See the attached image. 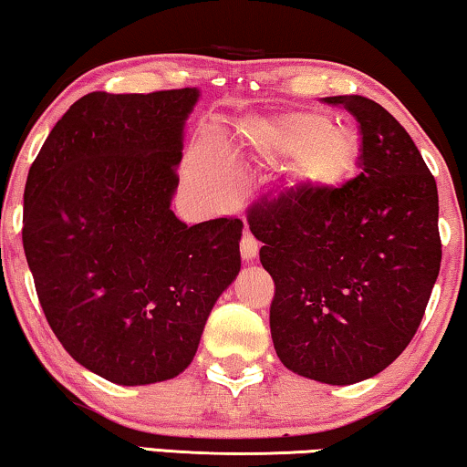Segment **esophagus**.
Returning <instances> with one entry per match:
<instances>
[{
  "label": "esophagus",
  "mask_w": 467,
  "mask_h": 467,
  "mask_svg": "<svg viewBox=\"0 0 467 467\" xmlns=\"http://www.w3.org/2000/svg\"><path fill=\"white\" fill-rule=\"evenodd\" d=\"M258 254V241L252 237L250 230H245L244 239H241V258H244L245 263H252L254 258H256Z\"/></svg>",
  "instance_id": "obj_1"
}]
</instances>
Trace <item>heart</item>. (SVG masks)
I'll return each mask as SVG.
<instances>
[{
  "instance_id": "b5f03b06",
  "label": "heart",
  "mask_w": 467,
  "mask_h": 467,
  "mask_svg": "<svg viewBox=\"0 0 467 467\" xmlns=\"http://www.w3.org/2000/svg\"><path fill=\"white\" fill-rule=\"evenodd\" d=\"M247 141L263 157H293L295 179L317 190L340 185L359 161L358 135L332 125V118L321 111H286L256 122L247 131ZM187 176L198 192L215 202H226L241 190L239 165L220 140L193 152Z\"/></svg>"
}]
</instances>
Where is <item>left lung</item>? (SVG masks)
<instances>
[{
  "label": "left lung",
  "mask_w": 467,
  "mask_h": 467,
  "mask_svg": "<svg viewBox=\"0 0 467 467\" xmlns=\"http://www.w3.org/2000/svg\"><path fill=\"white\" fill-rule=\"evenodd\" d=\"M323 101L356 116L362 172L340 187L265 198L247 223L275 285L269 326L280 362L349 386L390 366L420 326L441 263L440 204L390 111L359 94Z\"/></svg>",
  "instance_id": "obj_1"
}]
</instances>
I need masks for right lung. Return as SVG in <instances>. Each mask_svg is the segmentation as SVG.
<instances>
[{
    "instance_id": "right-lung-1",
    "label": "right lung",
    "mask_w": 467,
    "mask_h": 467,
    "mask_svg": "<svg viewBox=\"0 0 467 467\" xmlns=\"http://www.w3.org/2000/svg\"><path fill=\"white\" fill-rule=\"evenodd\" d=\"M196 88L90 92L29 168L23 250L62 347L118 386L172 379L241 269L244 222L170 209Z\"/></svg>"
}]
</instances>
